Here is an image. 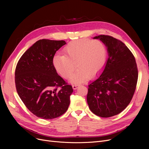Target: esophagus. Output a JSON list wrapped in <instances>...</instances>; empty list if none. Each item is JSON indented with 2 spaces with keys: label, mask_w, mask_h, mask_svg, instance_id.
I'll list each match as a JSON object with an SVG mask.
<instances>
[{
  "label": "esophagus",
  "mask_w": 149,
  "mask_h": 149,
  "mask_svg": "<svg viewBox=\"0 0 149 149\" xmlns=\"http://www.w3.org/2000/svg\"><path fill=\"white\" fill-rule=\"evenodd\" d=\"M80 86V83H74V84L72 85V88H73L74 89H77V88L79 87V86Z\"/></svg>",
  "instance_id": "obj_1"
}]
</instances>
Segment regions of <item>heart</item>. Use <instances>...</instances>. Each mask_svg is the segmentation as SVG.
Returning <instances> with one entry per match:
<instances>
[{"mask_svg":"<svg viewBox=\"0 0 149 149\" xmlns=\"http://www.w3.org/2000/svg\"><path fill=\"white\" fill-rule=\"evenodd\" d=\"M64 54L54 57L53 65L65 79L70 77L77 66L79 68L70 77V80L75 82L100 72L106 60L107 50L104 44L100 40L80 39L69 43L64 49Z\"/></svg>","mask_w":149,"mask_h":149,"instance_id":"heart-1","label":"heart"}]
</instances>
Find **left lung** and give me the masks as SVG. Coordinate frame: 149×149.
Wrapping results in <instances>:
<instances>
[{"label":"left lung","mask_w":149,"mask_h":149,"mask_svg":"<svg viewBox=\"0 0 149 149\" xmlns=\"http://www.w3.org/2000/svg\"><path fill=\"white\" fill-rule=\"evenodd\" d=\"M107 47L108 59L101 74L90 81L87 102L97 116L108 118L121 113L130 103L138 81L135 57L121 41L112 36L100 35Z\"/></svg>","instance_id":"left-lung-1"}]
</instances>
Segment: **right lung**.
Returning a JSON list of instances; mask_svg holds the SVG:
<instances>
[{
    "label": "right lung",
    "instance_id": "obj_1",
    "mask_svg": "<svg viewBox=\"0 0 149 149\" xmlns=\"http://www.w3.org/2000/svg\"><path fill=\"white\" fill-rule=\"evenodd\" d=\"M64 40L42 39L19 59L15 70L18 94L29 111L39 118L51 120L65 113L73 92L71 85L58 75L53 58Z\"/></svg>",
    "mask_w": 149,
    "mask_h": 149
}]
</instances>
